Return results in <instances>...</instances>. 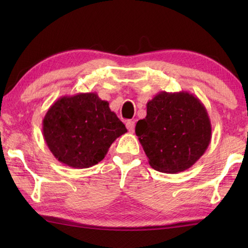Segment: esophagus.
<instances>
[{
    "instance_id": "esophagus-1",
    "label": "esophagus",
    "mask_w": 248,
    "mask_h": 248,
    "mask_svg": "<svg viewBox=\"0 0 248 248\" xmlns=\"http://www.w3.org/2000/svg\"><path fill=\"white\" fill-rule=\"evenodd\" d=\"M125 125H127V129L129 130V132L133 133L134 132V129H135V123L132 120H128L127 123H125Z\"/></svg>"
}]
</instances>
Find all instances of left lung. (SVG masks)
<instances>
[{
    "mask_svg": "<svg viewBox=\"0 0 248 248\" xmlns=\"http://www.w3.org/2000/svg\"><path fill=\"white\" fill-rule=\"evenodd\" d=\"M135 133L154 170L177 173L196 163L211 141V121L202 101L187 92H161L147 103Z\"/></svg>",
    "mask_w": 248,
    "mask_h": 248,
    "instance_id": "8db88e82",
    "label": "left lung"
}]
</instances>
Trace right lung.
Returning <instances> with one entry per match:
<instances>
[{"instance_id":"obj_1","label":"right lung","mask_w":248,"mask_h":248,"mask_svg":"<svg viewBox=\"0 0 248 248\" xmlns=\"http://www.w3.org/2000/svg\"><path fill=\"white\" fill-rule=\"evenodd\" d=\"M127 132L96 93L64 96L51 105L43 120L46 146L57 161L72 168H88L107 155L114 140Z\"/></svg>"}]
</instances>
